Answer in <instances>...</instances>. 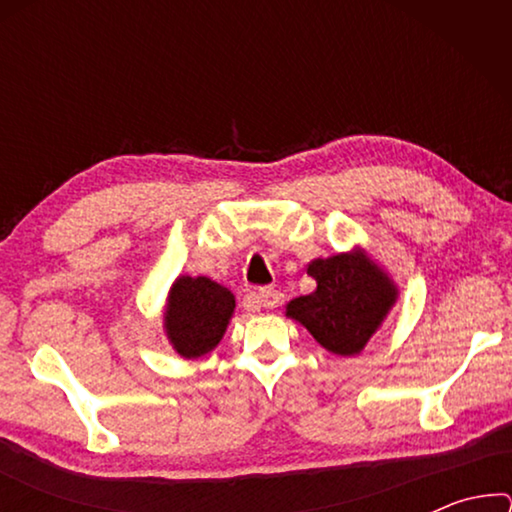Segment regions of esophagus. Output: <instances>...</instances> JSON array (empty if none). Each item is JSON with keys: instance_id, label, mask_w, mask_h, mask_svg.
I'll use <instances>...</instances> for the list:
<instances>
[{"instance_id": "34e87169", "label": "esophagus", "mask_w": 512, "mask_h": 512, "mask_svg": "<svg viewBox=\"0 0 512 512\" xmlns=\"http://www.w3.org/2000/svg\"><path fill=\"white\" fill-rule=\"evenodd\" d=\"M253 300L257 302L259 307H266V309H273V307H277V305H282V300H284V296L277 289H271V287H264V289H259V291H255V296H253Z\"/></svg>"}]
</instances>
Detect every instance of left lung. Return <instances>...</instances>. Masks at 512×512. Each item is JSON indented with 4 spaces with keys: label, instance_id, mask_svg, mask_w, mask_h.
<instances>
[{
    "label": "left lung",
    "instance_id": "1",
    "mask_svg": "<svg viewBox=\"0 0 512 512\" xmlns=\"http://www.w3.org/2000/svg\"><path fill=\"white\" fill-rule=\"evenodd\" d=\"M307 273L316 289L293 298L287 318L336 357L361 354L400 298L393 277L361 248L311 259Z\"/></svg>",
    "mask_w": 512,
    "mask_h": 512
}]
</instances>
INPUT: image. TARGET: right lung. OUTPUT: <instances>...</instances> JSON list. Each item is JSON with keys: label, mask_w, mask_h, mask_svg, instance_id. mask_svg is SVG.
Returning a JSON list of instances; mask_svg holds the SVG:
<instances>
[{"label": "right lung", "mask_w": 512, "mask_h": 512, "mask_svg": "<svg viewBox=\"0 0 512 512\" xmlns=\"http://www.w3.org/2000/svg\"><path fill=\"white\" fill-rule=\"evenodd\" d=\"M235 293L205 275H180L164 302V334L183 359H198L221 343L235 314Z\"/></svg>", "instance_id": "right-lung-1"}]
</instances>
